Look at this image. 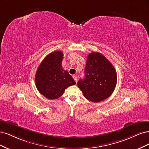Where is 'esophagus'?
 Listing matches in <instances>:
<instances>
[{"instance_id":"1","label":"esophagus","mask_w":149,"mask_h":149,"mask_svg":"<svg viewBox=\"0 0 149 149\" xmlns=\"http://www.w3.org/2000/svg\"><path fill=\"white\" fill-rule=\"evenodd\" d=\"M73 79H74V80L75 81V82H76V83L77 82V77L76 76L74 75V76H73Z\"/></svg>"}]
</instances>
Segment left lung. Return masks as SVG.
Masks as SVG:
<instances>
[{"mask_svg":"<svg viewBox=\"0 0 149 149\" xmlns=\"http://www.w3.org/2000/svg\"><path fill=\"white\" fill-rule=\"evenodd\" d=\"M84 72L85 77L79 80L77 85L85 98L97 103L112 94L117 83L116 72L103 54H89Z\"/></svg>","mask_w":149,"mask_h":149,"instance_id":"obj_1","label":"left lung"}]
</instances>
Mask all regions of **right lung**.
<instances>
[{
	"mask_svg": "<svg viewBox=\"0 0 149 149\" xmlns=\"http://www.w3.org/2000/svg\"><path fill=\"white\" fill-rule=\"evenodd\" d=\"M63 56L61 51L51 52L43 59L36 70V87L41 94L48 99L59 98L67 88L76 84L68 70L62 68Z\"/></svg>",
	"mask_w": 149,
	"mask_h": 149,
	"instance_id": "obj_1",
	"label": "right lung"
}]
</instances>
